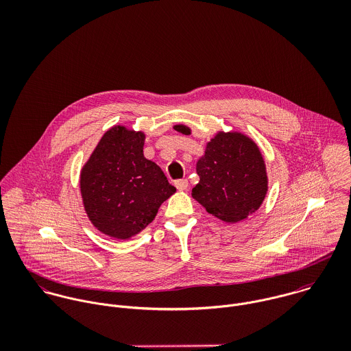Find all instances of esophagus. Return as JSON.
I'll use <instances>...</instances> for the list:
<instances>
[{
	"mask_svg": "<svg viewBox=\"0 0 351 351\" xmlns=\"http://www.w3.org/2000/svg\"><path fill=\"white\" fill-rule=\"evenodd\" d=\"M174 185H176V188L178 189V191H185V189H188V180H177L176 182H174Z\"/></svg>",
	"mask_w": 351,
	"mask_h": 351,
	"instance_id": "obj_1",
	"label": "esophagus"
}]
</instances>
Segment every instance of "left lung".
Here are the masks:
<instances>
[{
	"instance_id": "left-lung-1",
	"label": "left lung",
	"mask_w": 351,
	"mask_h": 351,
	"mask_svg": "<svg viewBox=\"0 0 351 351\" xmlns=\"http://www.w3.org/2000/svg\"><path fill=\"white\" fill-rule=\"evenodd\" d=\"M176 131L189 135L185 125ZM200 182L192 196L213 216L235 223L256 210L267 192L265 162L256 145L238 132H220L196 166Z\"/></svg>"
}]
</instances>
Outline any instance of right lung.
<instances>
[{
    "mask_svg": "<svg viewBox=\"0 0 351 351\" xmlns=\"http://www.w3.org/2000/svg\"><path fill=\"white\" fill-rule=\"evenodd\" d=\"M145 134L113 127L101 138L81 173L85 210L101 232L127 239L154 220L176 188L143 155Z\"/></svg>",
    "mask_w": 351,
    "mask_h": 351,
    "instance_id": "add662e5",
    "label": "right lung"
}]
</instances>
